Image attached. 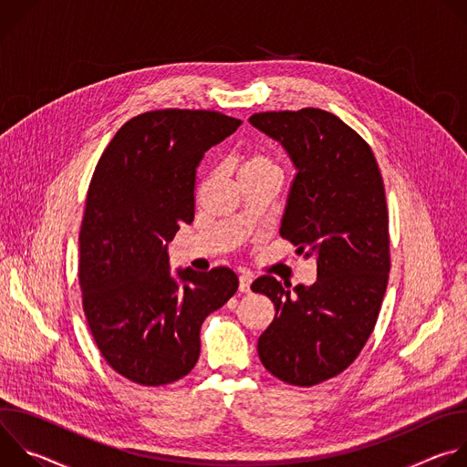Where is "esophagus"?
Wrapping results in <instances>:
<instances>
[{"label": "esophagus", "mask_w": 467, "mask_h": 467, "mask_svg": "<svg viewBox=\"0 0 467 467\" xmlns=\"http://www.w3.org/2000/svg\"><path fill=\"white\" fill-rule=\"evenodd\" d=\"M238 281H240V285H238V290H240L242 294H249V292H251V283H253V277H251L249 274H242Z\"/></svg>", "instance_id": "esophagus-1"}]
</instances>
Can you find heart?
Returning <instances> with one entry per match:
<instances>
[{
    "mask_svg": "<svg viewBox=\"0 0 467 467\" xmlns=\"http://www.w3.org/2000/svg\"><path fill=\"white\" fill-rule=\"evenodd\" d=\"M264 170H279V164L262 151H249L244 155L240 173H249V171H264Z\"/></svg>",
    "mask_w": 467,
    "mask_h": 467,
    "instance_id": "b5f03b06",
    "label": "heart"
}]
</instances>
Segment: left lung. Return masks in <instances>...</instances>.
I'll return each mask as SVG.
<instances>
[{"instance_id":"left-lung-1","label":"left lung","mask_w":467,"mask_h":467,"mask_svg":"<svg viewBox=\"0 0 467 467\" xmlns=\"http://www.w3.org/2000/svg\"><path fill=\"white\" fill-rule=\"evenodd\" d=\"M249 121L292 157L294 179L281 236L316 256L312 286L258 277L275 317L258 338L264 368L294 386L340 375L375 328L389 274L384 182L369 144L321 109L256 112Z\"/></svg>"}]
</instances>
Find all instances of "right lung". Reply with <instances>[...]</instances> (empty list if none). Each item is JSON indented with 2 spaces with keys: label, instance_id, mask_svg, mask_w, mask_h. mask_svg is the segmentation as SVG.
<instances>
[{
  "label": "right lung",
  "instance_id": "right-lung-1",
  "mask_svg": "<svg viewBox=\"0 0 467 467\" xmlns=\"http://www.w3.org/2000/svg\"><path fill=\"white\" fill-rule=\"evenodd\" d=\"M242 121L218 110L162 109L125 121L94 170L79 233V285L107 364L142 386L188 375L205 317L238 290L229 268L170 275L168 242L192 223L195 170Z\"/></svg>",
  "mask_w": 467,
  "mask_h": 467
}]
</instances>
